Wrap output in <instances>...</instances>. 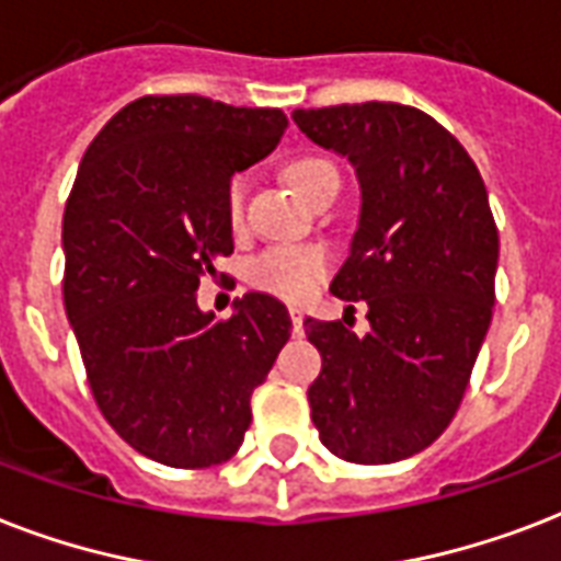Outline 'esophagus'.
Instances as JSON below:
<instances>
[{
  "instance_id": "obj_1",
  "label": "esophagus",
  "mask_w": 561,
  "mask_h": 561,
  "mask_svg": "<svg viewBox=\"0 0 561 561\" xmlns=\"http://www.w3.org/2000/svg\"><path fill=\"white\" fill-rule=\"evenodd\" d=\"M289 319H293V333H298V336H301V330H304V316H301V310H289Z\"/></svg>"
}]
</instances>
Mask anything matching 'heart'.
<instances>
[{
	"instance_id": "obj_1",
	"label": "heart",
	"mask_w": 561,
	"mask_h": 561,
	"mask_svg": "<svg viewBox=\"0 0 561 561\" xmlns=\"http://www.w3.org/2000/svg\"><path fill=\"white\" fill-rule=\"evenodd\" d=\"M286 178L307 202H312L330 181H340V172L324 158H298L286 167ZM245 195H249V178L233 175L225 195L228 221L233 228H240L245 216ZM328 268L330 254L321 245H272L249 260L245 277L254 289L277 295L284 301H304L307 295L316 293Z\"/></svg>"
}]
</instances>
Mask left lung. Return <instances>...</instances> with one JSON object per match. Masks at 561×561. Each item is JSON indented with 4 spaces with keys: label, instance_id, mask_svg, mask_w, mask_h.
<instances>
[{
    "label": "left lung",
    "instance_id": "left-lung-1",
    "mask_svg": "<svg viewBox=\"0 0 561 561\" xmlns=\"http://www.w3.org/2000/svg\"><path fill=\"white\" fill-rule=\"evenodd\" d=\"M316 146L357 169L359 225L330 284L368 304L366 336L307 319L321 375L307 389L321 445L386 466L436 442L471 380L494 307L497 228L474 160L419 107L295 111Z\"/></svg>",
    "mask_w": 561,
    "mask_h": 561
}]
</instances>
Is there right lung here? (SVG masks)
Wrapping results in <instances>:
<instances>
[{"label": "right lung", "instance_id": "1", "mask_svg": "<svg viewBox=\"0 0 561 561\" xmlns=\"http://www.w3.org/2000/svg\"><path fill=\"white\" fill-rule=\"evenodd\" d=\"M277 107L142 95L95 134L64 210V307L99 410L142 457L210 468L240 450L251 392L289 340V312L242 295L198 310L233 254L228 184L275 151ZM225 277V275H221Z\"/></svg>", "mask_w": 561, "mask_h": 561}]
</instances>
